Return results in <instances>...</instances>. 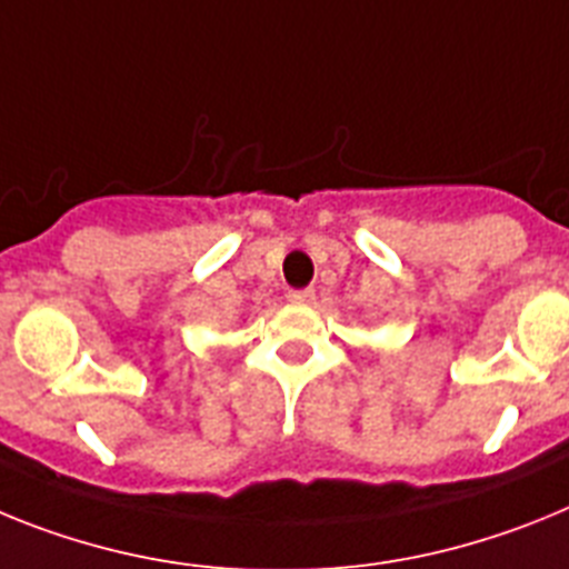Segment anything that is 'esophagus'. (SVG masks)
<instances>
[{
	"mask_svg": "<svg viewBox=\"0 0 569 569\" xmlns=\"http://www.w3.org/2000/svg\"><path fill=\"white\" fill-rule=\"evenodd\" d=\"M289 300L295 306H306V303H312L315 300V291L312 289H295L289 291Z\"/></svg>",
	"mask_w": 569,
	"mask_h": 569,
	"instance_id": "34e87169",
	"label": "esophagus"
}]
</instances>
